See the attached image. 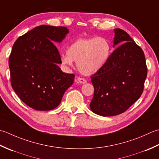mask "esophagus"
Masks as SVG:
<instances>
[{
  "label": "esophagus",
  "mask_w": 159,
  "mask_h": 159,
  "mask_svg": "<svg viewBox=\"0 0 159 159\" xmlns=\"http://www.w3.org/2000/svg\"><path fill=\"white\" fill-rule=\"evenodd\" d=\"M77 82L80 84H85L86 82V80L84 78H82V77H77Z\"/></svg>",
  "instance_id": "34e87169"
}]
</instances>
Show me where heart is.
Instances as JSON below:
<instances>
[{
	"instance_id": "obj_1",
	"label": "heart",
	"mask_w": 159,
	"mask_h": 159,
	"mask_svg": "<svg viewBox=\"0 0 159 159\" xmlns=\"http://www.w3.org/2000/svg\"><path fill=\"white\" fill-rule=\"evenodd\" d=\"M111 54V44L103 37L78 38L70 44L67 54L61 56L64 66L77 62V69L84 75H92L105 65Z\"/></svg>"
}]
</instances>
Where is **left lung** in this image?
Instances as JSON below:
<instances>
[{
    "label": "left lung",
    "mask_w": 159,
    "mask_h": 159,
    "mask_svg": "<svg viewBox=\"0 0 159 159\" xmlns=\"http://www.w3.org/2000/svg\"><path fill=\"white\" fill-rule=\"evenodd\" d=\"M113 51L101 69L91 76L94 95L90 107L97 115L115 116L142 95L148 68L144 53L128 34L115 29Z\"/></svg>",
    "instance_id": "1"
}]
</instances>
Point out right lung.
Here are the masks:
<instances>
[{
  "instance_id": "obj_1",
  "label": "right lung",
  "mask_w": 159,
  "mask_h": 159,
  "mask_svg": "<svg viewBox=\"0 0 159 159\" xmlns=\"http://www.w3.org/2000/svg\"><path fill=\"white\" fill-rule=\"evenodd\" d=\"M65 27L40 25L16 40L9 58L12 89L22 102L36 111H51L60 104L72 85L74 74L61 71L60 43Z\"/></svg>"
}]
</instances>
